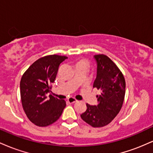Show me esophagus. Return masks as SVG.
I'll use <instances>...</instances> for the list:
<instances>
[{"label":"esophagus","instance_id":"esophagus-1","mask_svg":"<svg viewBox=\"0 0 153 153\" xmlns=\"http://www.w3.org/2000/svg\"><path fill=\"white\" fill-rule=\"evenodd\" d=\"M77 100L75 99V98H73V97H71V98H69V99H68V102L69 103H75V102H77Z\"/></svg>","mask_w":153,"mask_h":153}]
</instances>
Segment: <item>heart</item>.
Masks as SVG:
<instances>
[{"label":"heart","mask_w":153,"mask_h":153,"mask_svg":"<svg viewBox=\"0 0 153 153\" xmlns=\"http://www.w3.org/2000/svg\"><path fill=\"white\" fill-rule=\"evenodd\" d=\"M82 62H85V61H82Z\"/></svg>","instance_id":"b5f03b06"}]
</instances>
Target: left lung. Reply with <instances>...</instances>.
<instances>
[{"instance_id":"8db88e82","label":"left lung","mask_w":153,"mask_h":153,"mask_svg":"<svg viewBox=\"0 0 153 153\" xmlns=\"http://www.w3.org/2000/svg\"><path fill=\"white\" fill-rule=\"evenodd\" d=\"M97 65L96 78L93 87L101 91L96 106L87 103V109L80 115L82 120L93 127L107 125L122 108L125 96V80L122 72L104 54L94 56Z\"/></svg>"}]
</instances>
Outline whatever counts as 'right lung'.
<instances>
[{"label": "right lung", "mask_w": 153, "mask_h": 153, "mask_svg": "<svg viewBox=\"0 0 153 153\" xmlns=\"http://www.w3.org/2000/svg\"><path fill=\"white\" fill-rule=\"evenodd\" d=\"M68 57L57 54L45 56L33 63L20 82L23 108L31 122L47 127L58 119L66 106L65 100L50 94L61 62Z\"/></svg>", "instance_id": "1"}]
</instances>
